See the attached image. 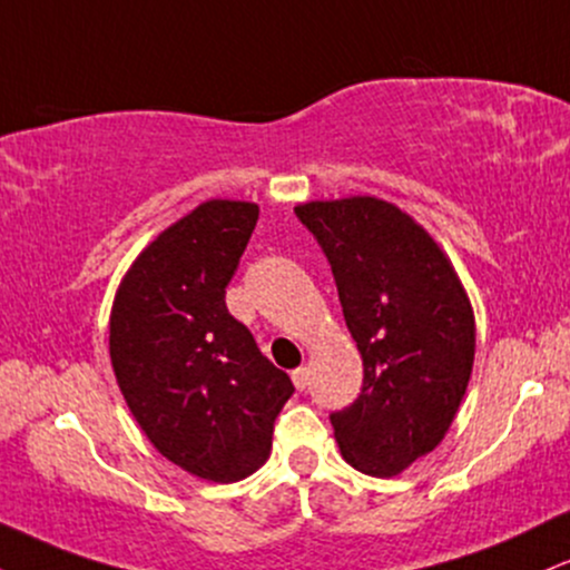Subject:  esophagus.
I'll list each match as a JSON object with an SVG mask.
<instances>
[{
    "instance_id": "34e87169",
    "label": "esophagus",
    "mask_w": 570,
    "mask_h": 570,
    "mask_svg": "<svg viewBox=\"0 0 570 570\" xmlns=\"http://www.w3.org/2000/svg\"><path fill=\"white\" fill-rule=\"evenodd\" d=\"M292 383H294V389L297 391H305L307 389V370L305 367H297L292 372Z\"/></svg>"
}]
</instances>
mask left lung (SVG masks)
I'll list each match as a JSON object with an SVG mask.
<instances>
[{"instance_id": "8db88e82", "label": "left lung", "mask_w": 570, "mask_h": 570, "mask_svg": "<svg viewBox=\"0 0 570 570\" xmlns=\"http://www.w3.org/2000/svg\"><path fill=\"white\" fill-rule=\"evenodd\" d=\"M322 244L364 362L362 394L332 412L340 453L394 476L448 434L474 367V311L442 246L394 203L351 195L294 206Z\"/></svg>"}]
</instances>
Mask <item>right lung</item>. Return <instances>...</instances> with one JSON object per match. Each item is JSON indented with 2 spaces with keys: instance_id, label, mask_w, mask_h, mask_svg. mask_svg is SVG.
I'll return each instance as SVG.
<instances>
[{
  "instance_id": "obj_1",
  "label": "right lung",
  "mask_w": 570,
  "mask_h": 570,
  "mask_svg": "<svg viewBox=\"0 0 570 570\" xmlns=\"http://www.w3.org/2000/svg\"><path fill=\"white\" fill-rule=\"evenodd\" d=\"M259 206L212 198L176 219L117 286L109 358L130 415L163 458L238 482L271 458L294 385L225 305Z\"/></svg>"
}]
</instances>
